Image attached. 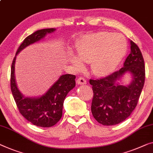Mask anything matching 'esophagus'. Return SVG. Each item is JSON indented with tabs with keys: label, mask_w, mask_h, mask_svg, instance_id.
<instances>
[{
	"label": "esophagus",
	"mask_w": 153,
	"mask_h": 153,
	"mask_svg": "<svg viewBox=\"0 0 153 153\" xmlns=\"http://www.w3.org/2000/svg\"><path fill=\"white\" fill-rule=\"evenodd\" d=\"M76 83L78 85H84V84H86L87 81H86L85 79L83 78V77H79V78L76 80Z\"/></svg>",
	"instance_id": "obj_1"
}]
</instances>
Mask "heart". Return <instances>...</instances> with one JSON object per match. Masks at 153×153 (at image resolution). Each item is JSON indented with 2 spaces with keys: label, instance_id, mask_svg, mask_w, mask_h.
<instances>
[{
  "label": "heart",
  "instance_id": "obj_1",
  "mask_svg": "<svg viewBox=\"0 0 153 153\" xmlns=\"http://www.w3.org/2000/svg\"><path fill=\"white\" fill-rule=\"evenodd\" d=\"M77 56L70 53V62L78 69L90 62L92 73L99 76L109 75L116 69L128 51V42L122 34L100 32L83 36L76 43Z\"/></svg>",
  "mask_w": 153,
  "mask_h": 153
}]
</instances>
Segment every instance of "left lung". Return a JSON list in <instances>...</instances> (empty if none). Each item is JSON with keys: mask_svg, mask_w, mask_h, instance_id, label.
<instances>
[{"mask_svg": "<svg viewBox=\"0 0 153 153\" xmlns=\"http://www.w3.org/2000/svg\"><path fill=\"white\" fill-rule=\"evenodd\" d=\"M130 53L123 67L109 76L100 79H90L94 95L91 111L99 123L113 126L130 116L137 105L145 81V64L140 50L130 41ZM130 73L133 80L123 86L117 82L126 73Z\"/></svg>", "mask_w": 153, "mask_h": 153, "instance_id": "obj_1", "label": "left lung"}]
</instances>
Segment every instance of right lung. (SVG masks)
<instances>
[{"instance_id": "1", "label": "right lung", "mask_w": 153, "mask_h": 153, "mask_svg": "<svg viewBox=\"0 0 153 153\" xmlns=\"http://www.w3.org/2000/svg\"><path fill=\"white\" fill-rule=\"evenodd\" d=\"M54 28L36 31L24 39L17 50L11 68V90L20 113L34 126L50 128L60 120L63 113V101L68 93L74 88L75 75H61L47 92L39 97H25L20 92L15 79V62L16 55L31 44L43 39L47 34L54 32Z\"/></svg>"}]
</instances>
